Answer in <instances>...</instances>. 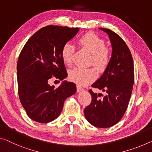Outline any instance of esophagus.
<instances>
[{"mask_svg": "<svg viewBox=\"0 0 152 152\" xmlns=\"http://www.w3.org/2000/svg\"><path fill=\"white\" fill-rule=\"evenodd\" d=\"M76 88H77V92H80V91H83L84 90L83 87H81L79 85H77L76 86Z\"/></svg>", "mask_w": 152, "mask_h": 152, "instance_id": "esophagus-1", "label": "esophagus"}]
</instances>
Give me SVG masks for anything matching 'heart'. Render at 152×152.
<instances>
[{
  "instance_id": "b5f03b06",
  "label": "heart",
  "mask_w": 152,
  "mask_h": 152,
  "mask_svg": "<svg viewBox=\"0 0 152 152\" xmlns=\"http://www.w3.org/2000/svg\"><path fill=\"white\" fill-rule=\"evenodd\" d=\"M78 44L91 54V63L99 72H104L109 64L110 53L105 47V42L94 33H87L78 39ZM75 50L74 45L70 42L63 44L61 51L63 61L69 65L72 61ZM96 71L94 68H82L75 67L69 70V78L79 85H85L96 78Z\"/></svg>"
}]
</instances>
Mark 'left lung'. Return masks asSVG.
<instances>
[{
    "mask_svg": "<svg viewBox=\"0 0 152 152\" xmlns=\"http://www.w3.org/2000/svg\"><path fill=\"white\" fill-rule=\"evenodd\" d=\"M99 29L109 37L112 55L102 76L91 85L102 91L104 95L90 89L92 101L84 112L91 125L106 128L118 123L125 114L134 85V69L132 54L125 42L110 29Z\"/></svg>",
    "mask_w": 152,
    "mask_h": 152,
    "instance_id": "obj_1",
    "label": "left lung"
}]
</instances>
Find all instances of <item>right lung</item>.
<instances>
[{"label":"right lung","instance_id":"obj_1","mask_svg":"<svg viewBox=\"0 0 152 152\" xmlns=\"http://www.w3.org/2000/svg\"><path fill=\"white\" fill-rule=\"evenodd\" d=\"M78 28L47 26L29 39L17 64L18 94L28 116L39 123H48L59 116L66 98L76 92V86L64 80L57 88L49 85L53 76L63 80L67 76L61 51Z\"/></svg>","mask_w":152,"mask_h":152}]
</instances>
